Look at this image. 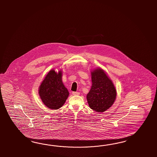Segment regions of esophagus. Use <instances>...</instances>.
<instances>
[{"label":"esophagus","mask_w":157,"mask_h":157,"mask_svg":"<svg viewBox=\"0 0 157 157\" xmlns=\"http://www.w3.org/2000/svg\"><path fill=\"white\" fill-rule=\"evenodd\" d=\"M72 93V94H73L74 95H79V92H75V91H73Z\"/></svg>","instance_id":"obj_1"}]
</instances>
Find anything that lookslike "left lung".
I'll return each mask as SVG.
<instances>
[{"label": "left lung", "mask_w": 157, "mask_h": 157, "mask_svg": "<svg viewBox=\"0 0 157 157\" xmlns=\"http://www.w3.org/2000/svg\"><path fill=\"white\" fill-rule=\"evenodd\" d=\"M92 85L87 94V100L91 109L104 112L113 104L116 98V90L112 81L101 68L91 72Z\"/></svg>", "instance_id": "obj_1"}]
</instances>
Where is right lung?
Here are the masks:
<instances>
[{"mask_svg":"<svg viewBox=\"0 0 157 157\" xmlns=\"http://www.w3.org/2000/svg\"><path fill=\"white\" fill-rule=\"evenodd\" d=\"M62 72L51 70L39 87L38 94L43 104L51 109H58L64 104L69 92L62 82Z\"/></svg>","mask_w":157,"mask_h":157,"instance_id":"obj_1","label":"right lung"}]
</instances>
